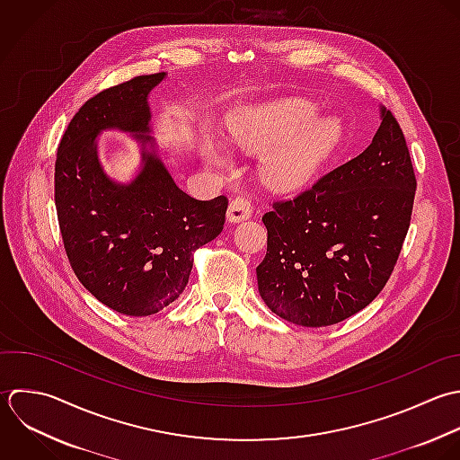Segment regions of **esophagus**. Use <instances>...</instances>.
Instances as JSON below:
<instances>
[{
	"label": "esophagus",
	"instance_id": "34e87169",
	"mask_svg": "<svg viewBox=\"0 0 460 460\" xmlns=\"http://www.w3.org/2000/svg\"><path fill=\"white\" fill-rule=\"evenodd\" d=\"M252 215V206L245 199H234L227 208V220L231 224H238L243 220H249Z\"/></svg>",
	"mask_w": 460,
	"mask_h": 460
}]
</instances>
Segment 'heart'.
<instances>
[{"mask_svg":"<svg viewBox=\"0 0 460 460\" xmlns=\"http://www.w3.org/2000/svg\"><path fill=\"white\" fill-rule=\"evenodd\" d=\"M319 112L321 107L308 98L260 103L226 125L224 141L236 150L261 152L260 181L272 191L296 193L321 177L344 137L342 119ZM200 154L209 168L229 164V155L213 141H204Z\"/></svg>","mask_w":460,"mask_h":460,"instance_id":"b5f03b06","label":"heart"}]
</instances>
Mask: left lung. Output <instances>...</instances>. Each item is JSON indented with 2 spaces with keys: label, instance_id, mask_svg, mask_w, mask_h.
<instances>
[{
  "label": "left lung",
  "instance_id": "1",
  "mask_svg": "<svg viewBox=\"0 0 460 460\" xmlns=\"http://www.w3.org/2000/svg\"><path fill=\"white\" fill-rule=\"evenodd\" d=\"M380 119L360 155L263 215L269 238L258 290L288 323L337 324L364 310L394 270L416 175L396 118L380 105Z\"/></svg>",
  "mask_w": 460,
  "mask_h": 460
}]
</instances>
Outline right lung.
I'll list each match as a JSON object with an SVG mask.
<instances>
[{"label": "right lung", "mask_w": 460, "mask_h": 460, "mask_svg": "<svg viewBox=\"0 0 460 460\" xmlns=\"http://www.w3.org/2000/svg\"><path fill=\"white\" fill-rule=\"evenodd\" d=\"M166 73L136 76L87 100L69 121L55 161V206L64 249L78 281L111 310L145 317L186 288L193 252L215 240L227 199L197 200L168 172L152 136L150 93ZM130 133L142 161L127 183L97 155L102 131Z\"/></svg>", "instance_id": "add662e5"}]
</instances>
